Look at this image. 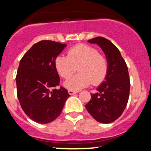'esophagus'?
<instances>
[{
    "mask_svg": "<svg viewBox=\"0 0 151 151\" xmlns=\"http://www.w3.org/2000/svg\"><path fill=\"white\" fill-rule=\"evenodd\" d=\"M68 93H69V94L72 96V95H74V94H75V93H77V91H72V90H69Z\"/></svg>",
    "mask_w": 151,
    "mask_h": 151,
    "instance_id": "obj_1",
    "label": "esophagus"
}]
</instances>
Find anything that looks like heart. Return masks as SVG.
Here are the masks:
<instances>
[{"mask_svg":"<svg viewBox=\"0 0 151 151\" xmlns=\"http://www.w3.org/2000/svg\"><path fill=\"white\" fill-rule=\"evenodd\" d=\"M55 66L62 77L67 79L77 70L79 74L67 79L64 86L72 91H79L92 83L99 85L108 72V61L97 49L87 45H77L68 50V56L59 55Z\"/></svg>","mask_w":151,"mask_h":151,"instance_id":"obj_1","label":"heart"}]
</instances>
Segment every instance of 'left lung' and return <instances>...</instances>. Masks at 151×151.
<instances>
[{
	"label": "left lung",
	"mask_w": 151,
	"mask_h": 151,
	"mask_svg": "<svg viewBox=\"0 0 151 151\" xmlns=\"http://www.w3.org/2000/svg\"><path fill=\"white\" fill-rule=\"evenodd\" d=\"M88 42L98 45L108 61V72L104 81L91 93L86 109L98 122L110 124L121 116L129 97L130 79L125 60L119 49L109 40L97 37Z\"/></svg>",
	"instance_id": "obj_1"
}]
</instances>
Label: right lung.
I'll use <instances>...</instances> for the list:
<instances>
[{
    "instance_id": "obj_1",
    "label": "right lung",
    "mask_w": 151,
    "mask_h": 151,
    "mask_svg": "<svg viewBox=\"0 0 151 151\" xmlns=\"http://www.w3.org/2000/svg\"><path fill=\"white\" fill-rule=\"evenodd\" d=\"M66 46L51 40L40 41L19 64L15 79L19 102L26 115L38 124L55 120L70 96L64 87L56 88L60 79L55 60Z\"/></svg>"
}]
</instances>
